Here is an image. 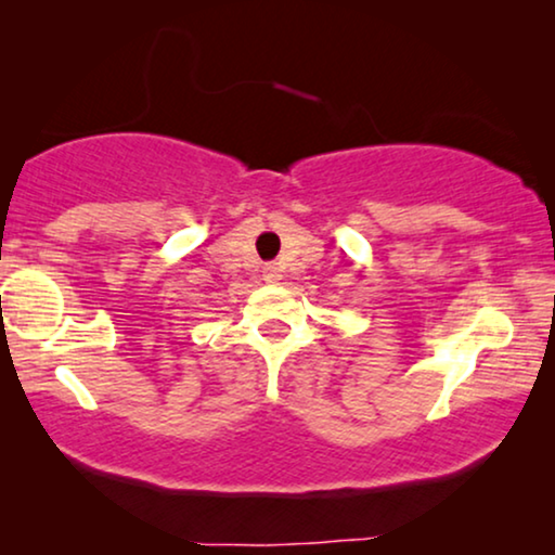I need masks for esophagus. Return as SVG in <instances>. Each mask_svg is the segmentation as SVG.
Segmentation results:
<instances>
[{
  "label": "esophagus",
  "instance_id": "obj_1",
  "mask_svg": "<svg viewBox=\"0 0 555 555\" xmlns=\"http://www.w3.org/2000/svg\"><path fill=\"white\" fill-rule=\"evenodd\" d=\"M264 280H268V283H275V280H280V270L275 268V264H264Z\"/></svg>",
  "mask_w": 555,
  "mask_h": 555
}]
</instances>
